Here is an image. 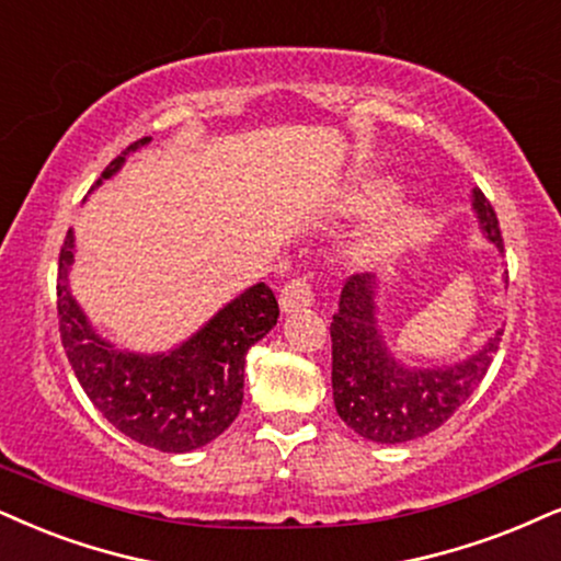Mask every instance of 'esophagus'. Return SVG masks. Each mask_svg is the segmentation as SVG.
<instances>
[{
  "instance_id": "34e87169",
  "label": "esophagus",
  "mask_w": 561,
  "mask_h": 561,
  "mask_svg": "<svg viewBox=\"0 0 561 561\" xmlns=\"http://www.w3.org/2000/svg\"><path fill=\"white\" fill-rule=\"evenodd\" d=\"M314 304V275L304 273L296 275L283 286L280 291V307L283 312H299V309H307Z\"/></svg>"
}]
</instances>
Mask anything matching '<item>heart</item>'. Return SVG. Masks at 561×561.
Instances as JSON below:
<instances>
[{"mask_svg":"<svg viewBox=\"0 0 561 561\" xmlns=\"http://www.w3.org/2000/svg\"><path fill=\"white\" fill-rule=\"evenodd\" d=\"M419 218L413 213H396V216H387L366 231L362 241V254L369 260L387 257V254L396 252L398 247H403L408 239L416 233Z\"/></svg>","mask_w":561,"mask_h":561,"instance_id":"1","label":"heart"}]
</instances>
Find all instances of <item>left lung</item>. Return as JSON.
I'll list each match as a JSON object with an SVG mask.
<instances>
[{"label":"left lung","mask_w":561,"mask_h":561,"mask_svg":"<svg viewBox=\"0 0 561 561\" xmlns=\"http://www.w3.org/2000/svg\"><path fill=\"white\" fill-rule=\"evenodd\" d=\"M473 207L489 241L502 244L500 220L481 190ZM375 275H351L333 314V400L354 432L382 445L419 439L439 428L473 396L500 351L502 330L479 354L455 366L405 369L385 348L375 317Z\"/></svg>","instance_id":"left-lung-1"}]
</instances>
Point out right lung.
I'll use <instances>...</instances> for the list:
<instances>
[{"instance_id": "obj_1", "label": "right lung", "mask_w": 561, "mask_h": 561, "mask_svg": "<svg viewBox=\"0 0 561 561\" xmlns=\"http://www.w3.org/2000/svg\"><path fill=\"white\" fill-rule=\"evenodd\" d=\"M148 140L142 137L116 156L95 186L114 176L124 156ZM72 247L75 237L67 231L59 252L57 317L65 354L90 403L129 439L161 453H190L224 434L244 400L247 351L278 322L275 294L257 283L179 348L158 356L129 354L95 335L69 296Z\"/></svg>"}]
</instances>
